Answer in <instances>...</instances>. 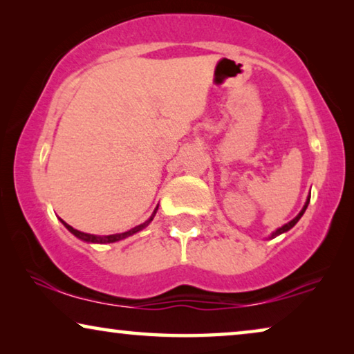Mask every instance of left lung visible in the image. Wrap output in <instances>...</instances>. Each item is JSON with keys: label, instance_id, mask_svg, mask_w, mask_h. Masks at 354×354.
<instances>
[{"label": "left lung", "instance_id": "1", "mask_svg": "<svg viewBox=\"0 0 354 354\" xmlns=\"http://www.w3.org/2000/svg\"><path fill=\"white\" fill-rule=\"evenodd\" d=\"M308 202H310V198L307 200V203H305V207L302 208V211H300V213L297 214V216H295V218L291 221V223H288V224H284L283 225V227H279V229H277L275 232H273V234H272V239H273V236H278L279 234H283V232H288L289 229H292L294 227V225L295 224H297V221L300 219V218H302V214L305 213V209H307V207H308Z\"/></svg>", "mask_w": 354, "mask_h": 354}]
</instances>
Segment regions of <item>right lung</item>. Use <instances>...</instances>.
<instances>
[{
	"label": "right lung",
	"mask_w": 354,
	"mask_h": 354,
	"mask_svg": "<svg viewBox=\"0 0 354 354\" xmlns=\"http://www.w3.org/2000/svg\"><path fill=\"white\" fill-rule=\"evenodd\" d=\"M156 211H157V208H156ZM156 211H154V214H156ZM152 218H154V216H151V219L149 221H146L145 224H140V225H136V227H133V229H130V230H127V232H124V234H115V235H106V236H98V235H91V234H84V232H81V230H76V229H73L71 225H68L65 221H62L63 223V225H65V227L71 232L73 235L75 236H77V239H81V240H84V241H88V243H114V241H119V240H122V239H127V236H130V235H133V234H136V232H140V230H143L147 224L151 223L152 221Z\"/></svg>",
	"instance_id": "obj_1"
}]
</instances>
